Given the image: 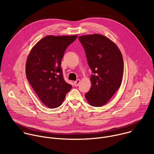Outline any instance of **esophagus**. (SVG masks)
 I'll use <instances>...</instances> for the list:
<instances>
[{
	"label": "esophagus",
	"mask_w": 154,
	"mask_h": 154,
	"mask_svg": "<svg viewBox=\"0 0 154 154\" xmlns=\"http://www.w3.org/2000/svg\"><path fill=\"white\" fill-rule=\"evenodd\" d=\"M80 80L79 79H78V80H77L76 81H75V82H74V85H75V86H78L79 85V83H80Z\"/></svg>",
	"instance_id": "1"
}]
</instances>
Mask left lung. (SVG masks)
I'll return each mask as SVG.
<instances>
[{
	"label": "left lung",
	"mask_w": 154,
	"mask_h": 154,
	"mask_svg": "<svg viewBox=\"0 0 154 154\" xmlns=\"http://www.w3.org/2000/svg\"><path fill=\"white\" fill-rule=\"evenodd\" d=\"M93 74L91 87L85 94L89 104L101 106L112 98L121 85L124 61L116 44L100 34L79 37Z\"/></svg>",
	"instance_id": "obj_1"
}]
</instances>
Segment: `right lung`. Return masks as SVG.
Segmentation results:
<instances>
[{"label":"right lung","mask_w":154,"mask_h":154,"mask_svg":"<svg viewBox=\"0 0 154 154\" xmlns=\"http://www.w3.org/2000/svg\"><path fill=\"white\" fill-rule=\"evenodd\" d=\"M77 38L48 35L30 51L26 62L27 79L41 101L50 108L60 106L72 86L63 79L61 59L68 46Z\"/></svg>","instance_id":"right-lung-1"}]
</instances>
